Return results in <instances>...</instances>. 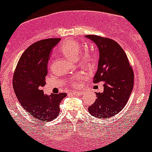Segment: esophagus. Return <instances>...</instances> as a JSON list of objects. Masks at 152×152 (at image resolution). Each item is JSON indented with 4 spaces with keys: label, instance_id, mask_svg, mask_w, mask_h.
<instances>
[{
    "label": "esophagus",
    "instance_id": "esophagus-1",
    "mask_svg": "<svg viewBox=\"0 0 152 152\" xmlns=\"http://www.w3.org/2000/svg\"><path fill=\"white\" fill-rule=\"evenodd\" d=\"M72 95H82L83 94V92L82 91H72L71 92Z\"/></svg>",
    "mask_w": 152,
    "mask_h": 152
}]
</instances>
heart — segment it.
Instances as JSON below:
<instances>
[{
    "label": "heart",
    "mask_w": 152,
    "mask_h": 152,
    "mask_svg": "<svg viewBox=\"0 0 152 152\" xmlns=\"http://www.w3.org/2000/svg\"><path fill=\"white\" fill-rule=\"evenodd\" d=\"M59 50L68 59L71 60L76 59L80 64L87 67L93 66L96 60V56L95 53L90 50H85L80 54V53L81 51V46L80 43L75 40H67L64 41L59 47ZM79 54H80V55ZM81 78V75H77L72 77L69 82L72 87H76L79 85Z\"/></svg>",
    "instance_id": "heart-1"
}]
</instances>
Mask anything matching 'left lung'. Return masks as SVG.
Wrapping results in <instances>:
<instances>
[{"label": "left lung", "instance_id": "8db88e82", "mask_svg": "<svg viewBox=\"0 0 152 152\" xmlns=\"http://www.w3.org/2000/svg\"><path fill=\"white\" fill-rule=\"evenodd\" d=\"M99 51L98 70L93 83L104 82V91L96 93L95 102L88 108L94 118H111L121 111L131 94L134 73L126 53L118 43L98 35H86Z\"/></svg>", "mask_w": 152, "mask_h": 152}]
</instances>
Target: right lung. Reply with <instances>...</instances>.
Instances as JSON below:
<instances>
[{"label": "right lung", "mask_w": 152, "mask_h": 152, "mask_svg": "<svg viewBox=\"0 0 152 152\" xmlns=\"http://www.w3.org/2000/svg\"><path fill=\"white\" fill-rule=\"evenodd\" d=\"M60 38H48L37 41L28 47L16 65L13 75V89L19 103L28 113L39 121L48 122L59 114V104L65 93L45 95L47 62L51 50Z\"/></svg>", "instance_id": "1"}]
</instances>
